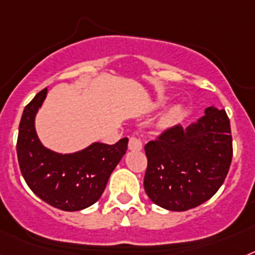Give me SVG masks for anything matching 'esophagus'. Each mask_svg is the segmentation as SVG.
<instances>
[{
	"label": "esophagus",
	"instance_id": "obj_1",
	"mask_svg": "<svg viewBox=\"0 0 255 255\" xmlns=\"http://www.w3.org/2000/svg\"><path fill=\"white\" fill-rule=\"evenodd\" d=\"M128 149L129 150H134V151H138L142 149V142H141L138 138L136 137H131L129 141H128Z\"/></svg>",
	"mask_w": 255,
	"mask_h": 255
}]
</instances>
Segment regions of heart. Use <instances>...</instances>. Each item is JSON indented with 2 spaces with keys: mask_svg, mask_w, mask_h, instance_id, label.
Listing matches in <instances>:
<instances>
[{
  "mask_svg": "<svg viewBox=\"0 0 255 255\" xmlns=\"http://www.w3.org/2000/svg\"><path fill=\"white\" fill-rule=\"evenodd\" d=\"M184 117H185V109L183 106H174L163 118L162 123H163V126H167V127L168 126H174V124H177L179 122L183 121Z\"/></svg>",
  "mask_w": 255,
  "mask_h": 255,
  "instance_id": "heart-1",
  "label": "heart"
}]
</instances>
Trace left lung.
I'll return each mask as SVG.
<instances>
[{"instance_id":"1","label":"left lung","mask_w":255,"mask_h":255,"mask_svg":"<svg viewBox=\"0 0 255 255\" xmlns=\"http://www.w3.org/2000/svg\"><path fill=\"white\" fill-rule=\"evenodd\" d=\"M144 188L158 206L185 211L210 200L230 170L232 134L226 111L207 108L197 123L164 129L145 145Z\"/></svg>"}]
</instances>
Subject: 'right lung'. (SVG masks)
<instances>
[{
	"mask_svg": "<svg viewBox=\"0 0 255 255\" xmlns=\"http://www.w3.org/2000/svg\"><path fill=\"white\" fill-rule=\"evenodd\" d=\"M48 89L38 92L23 111L16 154L29 189L59 210L78 211L100 200L111 172L127 150L128 138L117 144L95 142L74 154H58L42 146L35 129V117Z\"/></svg>",
	"mask_w": 255,
	"mask_h": 255,
	"instance_id": "right-lung-1",
	"label": "right lung"
}]
</instances>
